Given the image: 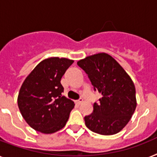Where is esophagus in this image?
Returning <instances> with one entry per match:
<instances>
[{
  "label": "esophagus",
  "mask_w": 157,
  "mask_h": 157,
  "mask_svg": "<svg viewBox=\"0 0 157 157\" xmlns=\"http://www.w3.org/2000/svg\"><path fill=\"white\" fill-rule=\"evenodd\" d=\"M83 102V99H80V100H78V101H76V104H77V105H81V103Z\"/></svg>",
  "instance_id": "obj_1"
}]
</instances>
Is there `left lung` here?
<instances>
[{
  "label": "left lung",
  "mask_w": 157,
  "mask_h": 157,
  "mask_svg": "<svg viewBox=\"0 0 157 157\" xmlns=\"http://www.w3.org/2000/svg\"><path fill=\"white\" fill-rule=\"evenodd\" d=\"M77 64L88 74L94 90L101 94L99 104H94L93 113L85 117L86 127L103 136L118 133L137 105L132 78L115 59L104 52L80 59Z\"/></svg>",
  "instance_id": "1"
}]
</instances>
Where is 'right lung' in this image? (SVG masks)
<instances>
[{
	"instance_id": "obj_1",
	"label": "right lung",
	"mask_w": 157,
	"mask_h": 157,
	"mask_svg": "<svg viewBox=\"0 0 157 157\" xmlns=\"http://www.w3.org/2000/svg\"><path fill=\"white\" fill-rule=\"evenodd\" d=\"M72 59L50 57L26 76L19 90L17 105L28 125L37 132L52 134L66 125L74 102L62 96L60 83Z\"/></svg>"
}]
</instances>
